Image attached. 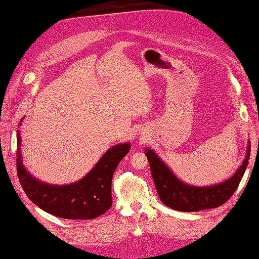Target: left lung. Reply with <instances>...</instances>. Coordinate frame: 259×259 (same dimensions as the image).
<instances>
[{
    "instance_id": "left-lung-1",
    "label": "left lung",
    "mask_w": 259,
    "mask_h": 259,
    "mask_svg": "<svg viewBox=\"0 0 259 259\" xmlns=\"http://www.w3.org/2000/svg\"><path fill=\"white\" fill-rule=\"evenodd\" d=\"M145 155L150 163L153 181L161 201L171 209L178 211H199L217 208L228 201L238 188L242 176L248 166L250 156V145L247 149V156L233 178L212 187H191L182 183L170 171L154 152L147 150Z\"/></svg>"
}]
</instances>
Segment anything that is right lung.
<instances>
[{
  "mask_svg": "<svg viewBox=\"0 0 259 259\" xmlns=\"http://www.w3.org/2000/svg\"><path fill=\"white\" fill-rule=\"evenodd\" d=\"M17 136L18 178L26 196L39 208L63 219H94L112 207V179L118 163L130 152V144L109 149L80 181L56 187L41 183L26 172L21 161L20 131Z\"/></svg>",
  "mask_w": 259,
  "mask_h": 259,
  "instance_id": "add662e5",
  "label": "right lung"
}]
</instances>
